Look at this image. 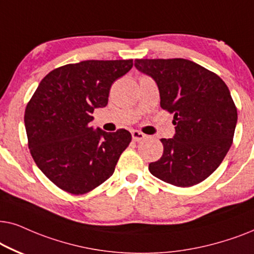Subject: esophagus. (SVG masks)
Here are the masks:
<instances>
[{
	"instance_id": "esophagus-1",
	"label": "esophagus",
	"mask_w": 254,
	"mask_h": 254,
	"mask_svg": "<svg viewBox=\"0 0 254 254\" xmlns=\"http://www.w3.org/2000/svg\"><path fill=\"white\" fill-rule=\"evenodd\" d=\"M131 134H132V139L134 141H139L145 138V134L138 130H133L132 132H131Z\"/></svg>"
}]
</instances>
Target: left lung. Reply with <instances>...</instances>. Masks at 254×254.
Returning a JSON list of instances; mask_svg holds the SVG:
<instances>
[{"label":"left lung","mask_w":254,"mask_h":254,"mask_svg":"<svg viewBox=\"0 0 254 254\" xmlns=\"http://www.w3.org/2000/svg\"><path fill=\"white\" fill-rule=\"evenodd\" d=\"M134 67L151 76L160 107L174 114L173 138H162L164 153L151 162L155 178L190 187L216 171L231 147L237 109L218 75L187 59H136Z\"/></svg>","instance_id":"1"}]
</instances>
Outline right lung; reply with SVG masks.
I'll return each mask as SVG.
<instances>
[{
    "label": "right lung",
    "instance_id": "1",
    "mask_svg": "<svg viewBox=\"0 0 254 254\" xmlns=\"http://www.w3.org/2000/svg\"><path fill=\"white\" fill-rule=\"evenodd\" d=\"M130 60H86L53 69L25 109L29 148L39 170L63 190L79 195L108 180L131 133L106 132L90 122L108 104L111 84L132 68Z\"/></svg>",
    "mask_w": 254,
    "mask_h": 254
}]
</instances>
